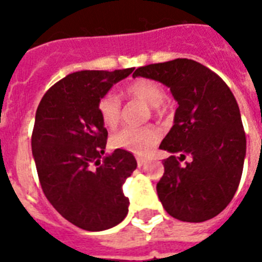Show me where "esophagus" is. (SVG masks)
Listing matches in <instances>:
<instances>
[{"mask_svg": "<svg viewBox=\"0 0 262 262\" xmlns=\"http://www.w3.org/2000/svg\"><path fill=\"white\" fill-rule=\"evenodd\" d=\"M145 162H147V159H144L141 156H137V166H139V167H141L143 164H145Z\"/></svg>", "mask_w": 262, "mask_h": 262, "instance_id": "1", "label": "esophagus"}]
</instances>
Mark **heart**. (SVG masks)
Returning <instances> with one entry per match:
<instances>
[{
  "label": "heart",
  "mask_w": 262,
  "mask_h": 262,
  "mask_svg": "<svg viewBox=\"0 0 262 262\" xmlns=\"http://www.w3.org/2000/svg\"><path fill=\"white\" fill-rule=\"evenodd\" d=\"M123 94L129 99H136L147 103L155 117H162L166 113L164 90L160 84L149 79H137L123 88ZM98 114L106 127L113 129L121 119V100L114 94H104L98 100ZM159 140V132L151 125L140 127H123L113 136L111 143L115 148L126 149L137 155H145L155 147Z\"/></svg>",
  "instance_id": "obj_1"
}]
</instances>
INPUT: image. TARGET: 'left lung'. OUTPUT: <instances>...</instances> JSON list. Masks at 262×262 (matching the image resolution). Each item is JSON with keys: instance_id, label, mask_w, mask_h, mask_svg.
Returning <instances> with one entry per match:
<instances>
[{"instance_id": "obj_1", "label": "left lung", "mask_w": 262, "mask_h": 262, "mask_svg": "<svg viewBox=\"0 0 262 262\" xmlns=\"http://www.w3.org/2000/svg\"><path fill=\"white\" fill-rule=\"evenodd\" d=\"M137 76L167 85L178 102L174 125L159 147L172 154L163 160L164 174L156 185L160 203L182 222L215 217L235 194L246 155L231 90L215 72L187 58L141 67L133 73ZM187 156L191 162L181 166Z\"/></svg>"}]
</instances>
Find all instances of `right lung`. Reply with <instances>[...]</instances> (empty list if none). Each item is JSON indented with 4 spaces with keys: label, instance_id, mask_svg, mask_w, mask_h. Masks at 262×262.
<instances>
[{
    "label": "right lung",
    "instance_id": "add662e5",
    "mask_svg": "<svg viewBox=\"0 0 262 262\" xmlns=\"http://www.w3.org/2000/svg\"><path fill=\"white\" fill-rule=\"evenodd\" d=\"M133 69L71 73L47 90L35 115L31 147L43 193L59 215L87 231L114 227L129 211L122 186L137 162L119 148L100 160L107 129L98 100Z\"/></svg>",
    "mask_w": 262,
    "mask_h": 262
}]
</instances>
